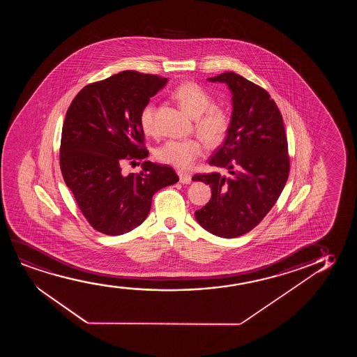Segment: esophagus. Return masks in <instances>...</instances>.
I'll use <instances>...</instances> for the list:
<instances>
[{
    "instance_id": "1",
    "label": "esophagus",
    "mask_w": 357,
    "mask_h": 357,
    "mask_svg": "<svg viewBox=\"0 0 357 357\" xmlns=\"http://www.w3.org/2000/svg\"><path fill=\"white\" fill-rule=\"evenodd\" d=\"M178 176H179V181H181V184H190V174H188L185 172L179 171L178 172Z\"/></svg>"
}]
</instances>
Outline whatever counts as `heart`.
<instances>
[{
	"label": "heart",
	"mask_w": 357,
	"mask_h": 357,
	"mask_svg": "<svg viewBox=\"0 0 357 357\" xmlns=\"http://www.w3.org/2000/svg\"><path fill=\"white\" fill-rule=\"evenodd\" d=\"M172 96L181 105L185 112L195 118V128L201 137L210 145H218L225 140L229 132L230 116L225 108L213 105V98L206 89L194 82L179 84L172 91ZM156 106L149 101L139 113V123L146 135H155ZM204 152V145L197 137L169 139L157 147L158 161L185 169L195 162Z\"/></svg>",
	"instance_id": "b5f03b06"
}]
</instances>
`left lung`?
Wrapping results in <instances>:
<instances>
[{"mask_svg":"<svg viewBox=\"0 0 357 357\" xmlns=\"http://www.w3.org/2000/svg\"><path fill=\"white\" fill-rule=\"evenodd\" d=\"M207 80L227 84L233 95L229 132L210 158L211 166L225 168L230 176H192L212 190L195 217L204 229L230 239L254 229L278 200L290 171L288 140L283 117L264 89L234 72Z\"/></svg>","mask_w":357,"mask_h":357,"instance_id":"obj_1","label":"left lung"}]
</instances>
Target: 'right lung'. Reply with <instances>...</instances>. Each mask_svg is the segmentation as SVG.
<instances>
[{"instance_id": "add662e5", "label": "right lung", "mask_w": 357, "mask_h": 357, "mask_svg": "<svg viewBox=\"0 0 357 357\" xmlns=\"http://www.w3.org/2000/svg\"><path fill=\"white\" fill-rule=\"evenodd\" d=\"M167 82L124 70L86 85L67 111L59 149L62 176L84 217L102 234L139 227L155 192L179 181L172 167L150 161L137 174L122 172L124 160L149 156L139 113Z\"/></svg>"}]
</instances>
